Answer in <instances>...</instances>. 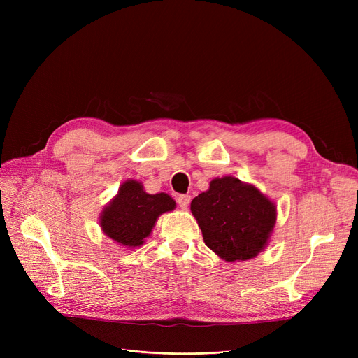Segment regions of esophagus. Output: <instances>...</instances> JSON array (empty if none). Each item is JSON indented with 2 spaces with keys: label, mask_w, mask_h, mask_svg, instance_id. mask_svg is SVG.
Masks as SVG:
<instances>
[{
  "label": "esophagus",
  "mask_w": 358,
  "mask_h": 358,
  "mask_svg": "<svg viewBox=\"0 0 358 358\" xmlns=\"http://www.w3.org/2000/svg\"><path fill=\"white\" fill-rule=\"evenodd\" d=\"M189 201H191V196H188V194H182V196L178 197V204L182 209H188Z\"/></svg>",
  "instance_id": "obj_1"
}]
</instances>
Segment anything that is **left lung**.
Masks as SVG:
<instances>
[{"label": "left lung", "instance_id": "8db88e82", "mask_svg": "<svg viewBox=\"0 0 358 358\" xmlns=\"http://www.w3.org/2000/svg\"><path fill=\"white\" fill-rule=\"evenodd\" d=\"M191 212L204 243L225 262L257 257L276 224L275 203L233 176L213 179L209 189L191 201Z\"/></svg>", "mask_w": 358, "mask_h": 358}]
</instances>
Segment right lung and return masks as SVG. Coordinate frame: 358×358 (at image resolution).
Returning a JSON list of instances; mask_svg holds the SVG:
<instances>
[{
    "mask_svg": "<svg viewBox=\"0 0 358 358\" xmlns=\"http://www.w3.org/2000/svg\"><path fill=\"white\" fill-rule=\"evenodd\" d=\"M169 194H148L137 180H125L116 197L106 206L100 216L103 233L125 248H137L152 231L158 216L175 209Z\"/></svg>",
    "mask_w": 358,
    "mask_h": 358,
    "instance_id": "1",
    "label": "right lung"
}]
</instances>
